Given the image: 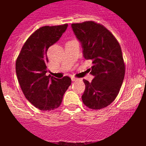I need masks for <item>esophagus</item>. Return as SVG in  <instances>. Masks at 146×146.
Listing matches in <instances>:
<instances>
[{
	"mask_svg": "<svg viewBox=\"0 0 146 146\" xmlns=\"http://www.w3.org/2000/svg\"><path fill=\"white\" fill-rule=\"evenodd\" d=\"M71 80H72V81H76V80H78L77 78H75V77H73V76H72L71 77Z\"/></svg>",
	"mask_w": 146,
	"mask_h": 146,
	"instance_id": "1",
	"label": "esophagus"
}]
</instances>
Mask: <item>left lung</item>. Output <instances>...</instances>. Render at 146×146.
Masks as SVG:
<instances>
[{
	"label": "left lung",
	"instance_id": "8db88e82",
	"mask_svg": "<svg viewBox=\"0 0 146 146\" xmlns=\"http://www.w3.org/2000/svg\"><path fill=\"white\" fill-rule=\"evenodd\" d=\"M71 26L82 43L83 57L92 60L93 64L89 70L95 78L91 82L83 80V104L93 110L104 108L115 100L124 79L125 64L120 45L108 29L96 22Z\"/></svg>",
	"mask_w": 146,
	"mask_h": 146
}]
</instances>
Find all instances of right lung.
<instances>
[{"instance_id":"add662e5","label":"right lung","mask_w":146,"mask_h":146,"mask_svg":"<svg viewBox=\"0 0 146 146\" xmlns=\"http://www.w3.org/2000/svg\"><path fill=\"white\" fill-rule=\"evenodd\" d=\"M68 25L42 26L26 40L16 61V73L26 99L41 111H52L60 105L71 79L47 76V51L58 41Z\"/></svg>"}]
</instances>
